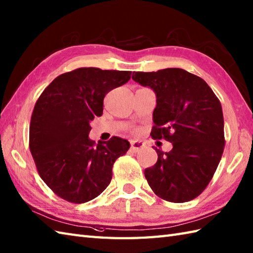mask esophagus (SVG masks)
Masks as SVG:
<instances>
[{"label":"esophagus","mask_w":253,"mask_h":253,"mask_svg":"<svg viewBox=\"0 0 253 253\" xmlns=\"http://www.w3.org/2000/svg\"><path fill=\"white\" fill-rule=\"evenodd\" d=\"M144 148V143L142 141H131L130 150L132 152H139Z\"/></svg>","instance_id":"obj_1"}]
</instances>
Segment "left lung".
Masks as SVG:
<instances>
[{
	"label": "left lung",
	"instance_id": "obj_1",
	"mask_svg": "<svg viewBox=\"0 0 253 253\" xmlns=\"http://www.w3.org/2000/svg\"><path fill=\"white\" fill-rule=\"evenodd\" d=\"M132 79L157 95L151 136L173 144L155 149L158 161L144 169L154 193L166 201H190L206 189L224 151L221 102L200 77L181 68L133 72Z\"/></svg>",
	"mask_w": 253,
	"mask_h": 253
}]
</instances>
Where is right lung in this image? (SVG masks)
<instances>
[{"mask_svg": "<svg viewBox=\"0 0 253 253\" xmlns=\"http://www.w3.org/2000/svg\"><path fill=\"white\" fill-rule=\"evenodd\" d=\"M131 72L82 67L62 74L39 96L31 115L29 148L38 173L55 195L73 203L98 197L110 185L113 164L130 144L112 137L95 144L90 122L103 114L107 92Z\"/></svg>", "mask_w": 253, "mask_h": 253, "instance_id": "obj_1", "label": "right lung"}]
</instances>
